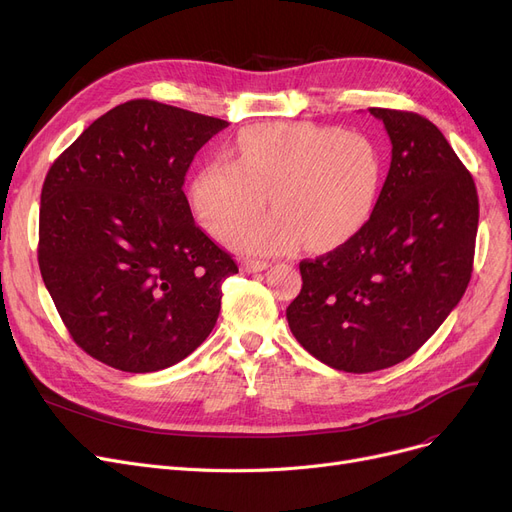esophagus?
Wrapping results in <instances>:
<instances>
[{"instance_id":"1","label":"esophagus","mask_w":512,"mask_h":512,"mask_svg":"<svg viewBox=\"0 0 512 512\" xmlns=\"http://www.w3.org/2000/svg\"><path fill=\"white\" fill-rule=\"evenodd\" d=\"M267 267H270V263H267V261H253V259H249V261L242 263V270L249 272V274L263 272V270H267Z\"/></svg>"}]
</instances>
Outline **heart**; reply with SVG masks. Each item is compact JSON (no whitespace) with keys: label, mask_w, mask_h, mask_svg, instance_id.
I'll use <instances>...</instances> for the list:
<instances>
[{"label":"heart","mask_w":512,"mask_h":512,"mask_svg":"<svg viewBox=\"0 0 512 512\" xmlns=\"http://www.w3.org/2000/svg\"><path fill=\"white\" fill-rule=\"evenodd\" d=\"M230 159L199 170L191 205L211 236L228 240L270 192L275 211L232 240L251 255L290 253L303 240L309 251L342 245L369 220L382 182L380 153L365 134L307 122L240 130Z\"/></svg>","instance_id":"1"}]
</instances>
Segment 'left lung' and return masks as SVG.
<instances>
[{"instance_id": "8db88e82", "label": "left lung", "mask_w": 512, "mask_h": 512, "mask_svg": "<svg viewBox=\"0 0 512 512\" xmlns=\"http://www.w3.org/2000/svg\"><path fill=\"white\" fill-rule=\"evenodd\" d=\"M392 161L371 218L344 245L301 261L290 332L321 363L369 373L409 359L459 305L473 272L475 182L427 118L369 107Z\"/></svg>"}]
</instances>
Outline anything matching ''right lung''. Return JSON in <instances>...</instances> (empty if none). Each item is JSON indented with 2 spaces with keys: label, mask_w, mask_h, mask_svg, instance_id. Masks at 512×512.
Segmentation results:
<instances>
[{
  "label": "right lung",
  "mask_w": 512,
  "mask_h": 512,
  "mask_svg": "<svg viewBox=\"0 0 512 512\" xmlns=\"http://www.w3.org/2000/svg\"><path fill=\"white\" fill-rule=\"evenodd\" d=\"M228 122L126 101L49 168L39 270L72 340L128 373L176 365L209 336L234 259L195 224L182 191L197 151Z\"/></svg>",
  "instance_id": "add662e5"
}]
</instances>
